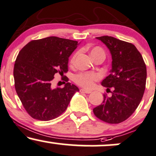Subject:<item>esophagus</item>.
Returning a JSON list of instances; mask_svg holds the SVG:
<instances>
[{"instance_id": "34e87169", "label": "esophagus", "mask_w": 156, "mask_h": 156, "mask_svg": "<svg viewBox=\"0 0 156 156\" xmlns=\"http://www.w3.org/2000/svg\"><path fill=\"white\" fill-rule=\"evenodd\" d=\"M80 92L81 93H86V94H90V93L92 92V91L87 90V89H80Z\"/></svg>"}]
</instances>
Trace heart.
I'll use <instances>...</instances> for the list:
<instances>
[{
  "label": "heart",
  "mask_w": 156,
  "mask_h": 156,
  "mask_svg": "<svg viewBox=\"0 0 156 156\" xmlns=\"http://www.w3.org/2000/svg\"><path fill=\"white\" fill-rule=\"evenodd\" d=\"M97 54H103L104 55V52L101 48L95 47L93 48L91 50V55H95ZM77 54L73 55V56L71 58L70 60V64H73L75 63V61H76ZM100 76L98 74L94 73H81L80 74L77 75L75 77V81L76 82L78 85L81 86V87H85V88L90 89L94 86V82L96 80L99 79Z\"/></svg>",
  "instance_id": "1"
}]
</instances>
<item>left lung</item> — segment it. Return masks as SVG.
I'll return each instance as SVG.
<instances>
[{"label":"left lung","mask_w":156,"mask_h":156,"mask_svg":"<svg viewBox=\"0 0 156 156\" xmlns=\"http://www.w3.org/2000/svg\"><path fill=\"white\" fill-rule=\"evenodd\" d=\"M108 48L112 55L110 75L102 86L113 87L112 95H103V103L93 109L98 119L117 124L135 112L145 90L147 68L141 53L133 44L108 36L96 37Z\"/></svg>","instance_id":"left-lung-1"}]
</instances>
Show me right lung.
Listing matches in <instances>:
<instances>
[{"instance_id": "right-lung-1", "label": "right lung", "mask_w": 156, "mask_h": 156, "mask_svg": "<svg viewBox=\"0 0 156 156\" xmlns=\"http://www.w3.org/2000/svg\"><path fill=\"white\" fill-rule=\"evenodd\" d=\"M79 44L77 41L49 37L32 40L16 58L14 78L16 92L28 114L38 120L59 117L79 89L66 83L63 88H53L54 75L68 71L69 55Z\"/></svg>"}]
</instances>
